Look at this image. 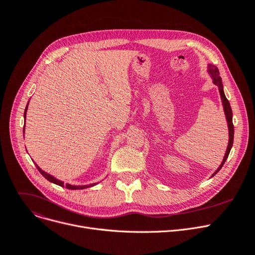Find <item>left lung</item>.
Returning a JSON list of instances; mask_svg holds the SVG:
<instances>
[{
	"label": "left lung",
	"instance_id": "8db88e82",
	"mask_svg": "<svg viewBox=\"0 0 255 255\" xmlns=\"http://www.w3.org/2000/svg\"><path fill=\"white\" fill-rule=\"evenodd\" d=\"M208 72L209 74L212 76L213 78V83L215 84L218 89H219V93H220V97H221V100H222V105H223V110H224V114H225V118H226V121H227V126H229V135H230V139H229V144H227V149H226V152H225V155L223 157V160L222 162L220 164V166L217 168V170L213 173L214 177L216 175V173L221 169V167L223 166L224 162L226 161L227 157H229L230 155V152L232 150V146H233V143H234V124H233V112H232V107H231V104L229 102V100L226 99L225 97V94H224V91H223V85H222V80H221V77L219 76V70L216 66L214 65H211L209 64L208 65Z\"/></svg>",
	"mask_w": 255,
	"mask_h": 255
}]
</instances>
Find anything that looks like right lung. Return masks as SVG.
I'll list each match as a JSON object with an SVG mask.
<instances>
[{"label":"right lung","instance_id":"right-lung-1","mask_svg":"<svg viewBox=\"0 0 255 255\" xmlns=\"http://www.w3.org/2000/svg\"><path fill=\"white\" fill-rule=\"evenodd\" d=\"M28 104H29V102H28ZM28 104H26V106H25L24 114H23V117H24V123H25V115H26V111H28ZM23 132H24V128H23ZM35 165H36V167L38 168V170L40 171V173H41V175H42V176H43L47 181H49V182H51V183H53V184H56V185L62 186V187H64V186H65L67 189H71V190H76V189H86V188H88V187H92V186H94V185H96V184L83 185V186H74V185H70V184H66V185H64V182H62V181H60V180L56 179L55 177L50 176L49 173H47V172H45L44 170H42V169L40 168L36 163H35Z\"/></svg>","mask_w":255,"mask_h":255}]
</instances>
